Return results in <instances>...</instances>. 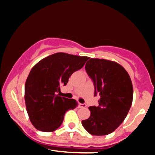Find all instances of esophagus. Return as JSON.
Listing matches in <instances>:
<instances>
[{
	"instance_id": "34e87169",
	"label": "esophagus",
	"mask_w": 155,
	"mask_h": 155,
	"mask_svg": "<svg viewBox=\"0 0 155 155\" xmlns=\"http://www.w3.org/2000/svg\"><path fill=\"white\" fill-rule=\"evenodd\" d=\"M78 106H79V108H85L87 107V105L85 104H80V103H79L78 104Z\"/></svg>"
}]
</instances>
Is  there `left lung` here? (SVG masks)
Returning a JSON list of instances; mask_svg holds the SVG:
<instances>
[{"mask_svg": "<svg viewBox=\"0 0 155 155\" xmlns=\"http://www.w3.org/2000/svg\"><path fill=\"white\" fill-rule=\"evenodd\" d=\"M93 81L98 106H90V116L81 124L93 136H105L116 130L127 117L133 102V89L128 73L114 61L90 58L85 65Z\"/></svg>", "mask_w": 155, "mask_h": 155, "instance_id": "8db88e82", "label": "left lung"}]
</instances>
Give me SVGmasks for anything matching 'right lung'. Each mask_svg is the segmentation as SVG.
<instances>
[{"instance_id":"right-lung-1","label":"right lung","mask_w":155,"mask_h":155,"mask_svg":"<svg viewBox=\"0 0 155 155\" xmlns=\"http://www.w3.org/2000/svg\"><path fill=\"white\" fill-rule=\"evenodd\" d=\"M88 59V57L58 52L33 67L25 86V101L30 120L37 130L47 133L56 130L63 123L65 112L76 107V100L60 97L57 92Z\"/></svg>"}]
</instances>
